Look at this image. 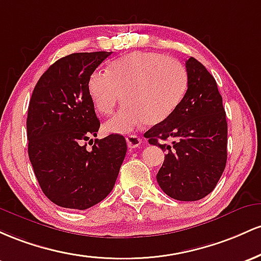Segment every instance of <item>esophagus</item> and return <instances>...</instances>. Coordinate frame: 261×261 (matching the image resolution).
Listing matches in <instances>:
<instances>
[{
  "instance_id": "obj_1",
  "label": "esophagus",
  "mask_w": 261,
  "mask_h": 261,
  "mask_svg": "<svg viewBox=\"0 0 261 261\" xmlns=\"http://www.w3.org/2000/svg\"><path fill=\"white\" fill-rule=\"evenodd\" d=\"M125 140H127L128 148L130 149L138 148V146L142 144V139H140V137L136 136V134H129V136H127Z\"/></svg>"
}]
</instances>
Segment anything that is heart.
Wrapping results in <instances>:
<instances>
[{
	"label": "heart",
	"mask_w": 261,
	"mask_h": 261,
	"mask_svg": "<svg viewBox=\"0 0 261 261\" xmlns=\"http://www.w3.org/2000/svg\"><path fill=\"white\" fill-rule=\"evenodd\" d=\"M187 89V71L180 61L159 53L136 51L113 60L107 71L90 76L87 91L101 115L116 106L124 107L105 124L108 133L125 134L140 125L168 119L182 101Z\"/></svg>",
	"instance_id": "obj_1"
}]
</instances>
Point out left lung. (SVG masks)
<instances>
[{
    "instance_id": "1",
    "label": "left lung",
    "mask_w": 261,
    "mask_h": 261,
    "mask_svg": "<svg viewBox=\"0 0 261 261\" xmlns=\"http://www.w3.org/2000/svg\"><path fill=\"white\" fill-rule=\"evenodd\" d=\"M187 91L168 119L145 132L166 151L156 180L177 201H197L215 190L227 163V119L215 77L198 60H186ZM171 139V146L159 140Z\"/></svg>"
}]
</instances>
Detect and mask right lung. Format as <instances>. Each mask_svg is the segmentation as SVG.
<instances>
[{
  "mask_svg": "<svg viewBox=\"0 0 261 261\" xmlns=\"http://www.w3.org/2000/svg\"><path fill=\"white\" fill-rule=\"evenodd\" d=\"M112 51L74 53L40 76L27 117L28 155L44 195L64 208L87 210L112 191L127 142L95 139L99 121L87 91L90 76ZM87 140L93 145L87 149Z\"/></svg>",
  "mask_w": 261,
  "mask_h": 261,
  "instance_id": "obj_1",
  "label": "right lung"
}]
</instances>
